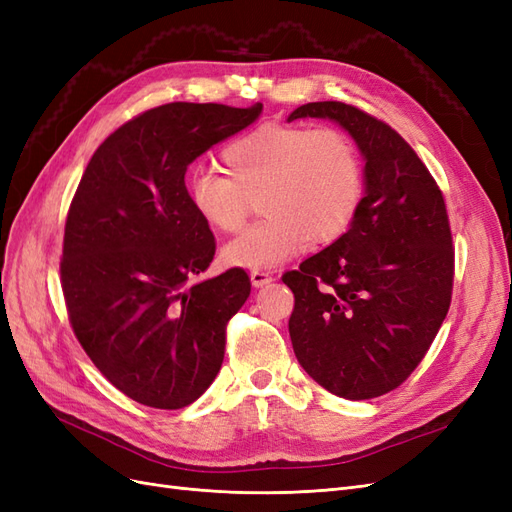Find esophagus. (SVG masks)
<instances>
[{"label": "esophagus", "instance_id": "esophagus-1", "mask_svg": "<svg viewBox=\"0 0 512 512\" xmlns=\"http://www.w3.org/2000/svg\"><path fill=\"white\" fill-rule=\"evenodd\" d=\"M250 280H252V284H254L256 288H260V286H267V284H271V282H273V275H271L269 271L254 269V271L250 273Z\"/></svg>", "mask_w": 512, "mask_h": 512}]
</instances>
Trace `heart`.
Instances as JSON below:
<instances>
[{"mask_svg":"<svg viewBox=\"0 0 512 512\" xmlns=\"http://www.w3.org/2000/svg\"><path fill=\"white\" fill-rule=\"evenodd\" d=\"M226 175L194 170L188 198L209 228L235 232L258 194L265 213L224 250L230 267L267 269L309 243H331L350 230L365 196V166L352 138L337 128L265 123L222 151Z\"/></svg>","mask_w":512,"mask_h":512,"instance_id":"b5f03b06","label":"heart"}]
</instances>
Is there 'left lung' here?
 <instances>
[{"label":"left lung","instance_id":"obj_1","mask_svg":"<svg viewBox=\"0 0 512 512\" xmlns=\"http://www.w3.org/2000/svg\"><path fill=\"white\" fill-rule=\"evenodd\" d=\"M333 119L365 158L346 235L282 275L301 367L329 393L371 399L408 380L451 307L455 247L442 190L389 123L352 104L309 102L288 121Z\"/></svg>","mask_w":512,"mask_h":512}]
</instances>
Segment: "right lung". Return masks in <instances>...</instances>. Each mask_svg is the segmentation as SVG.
Masks as SVG:
<instances>
[{"mask_svg":"<svg viewBox=\"0 0 512 512\" xmlns=\"http://www.w3.org/2000/svg\"><path fill=\"white\" fill-rule=\"evenodd\" d=\"M262 104L170 102L123 123L91 156L66 218L61 290L72 331L100 374L138 404L179 410L218 376L226 324L250 297L213 260L185 170L258 119Z\"/></svg>","mask_w":512,"mask_h":512,"instance_id":"1","label":"right lung"}]
</instances>
